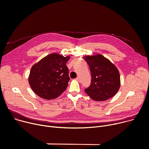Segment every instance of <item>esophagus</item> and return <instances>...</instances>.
I'll list each match as a JSON object with an SVG mask.
<instances>
[{"instance_id":"1","label":"esophagus","mask_w":149,"mask_h":149,"mask_svg":"<svg viewBox=\"0 0 149 149\" xmlns=\"http://www.w3.org/2000/svg\"><path fill=\"white\" fill-rule=\"evenodd\" d=\"M76 79L79 82V83H80L81 82V79H80V78L79 77H77V78H76Z\"/></svg>"}]
</instances>
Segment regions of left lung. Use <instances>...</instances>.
<instances>
[{
    "mask_svg": "<svg viewBox=\"0 0 149 149\" xmlns=\"http://www.w3.org/2000/svg\"><path fill=\"white\" fill-rule=\"evenodd\" d=\"M91 74L90 86L85 92L93 100L104 101L114 96L120 87L116 67L101 55L84 57Z\"/></svg>",
    "mask_w": 149,
    "mask_h": 149,
    "instance_id": "obj_1",
    "label": "left lung"
}]
</instances>
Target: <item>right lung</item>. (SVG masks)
Masks as SVG:
<instances>
[{"label": "right lung", "instance_id": "1", "mask_svg": "<svg viewBox=\"0 0 149 149\" xmlns=\"http://www.w3.org/2000/svg\"><path fill=\"white\" fill-rule=\"evenodd\" d=\"M69 56L52 53L34 65L29 78L33 91L43 99H53L66 90L70 79L66 63Z\"/></svg>", "mask_w": 149, "mask_h": 149}]
</instances>
